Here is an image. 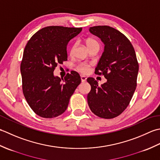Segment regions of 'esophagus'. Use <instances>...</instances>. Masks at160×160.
<instances>
[{
  "instance_id": "34e87169",
  "label": "esophagus",
  "mask_w": 160,
  "mask_h": 160,
  "mask_svg": "<svg viewBox=\"0 0 160 160\" xmlns=\"http://www.w3.org/2000/svg\"><path fill=\"white\" fill-rule=\"evenodd\" d=\"M86 79H87L86 77H85V76H81V82H86Z\"/></svg>"
}]
</instances>
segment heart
Wrapping results in <instances>:
<instances>
[{
    "label": "heart",
    "instance_id": "heart-1",
    "mask_svg": "<svg viewBox=\"0 0 160 160\" xmlns=\"http://www.w3.org/2000/svg\"><path fill=\"white\" fill-rule=\"evenodd\" d=\"M86 43L88 48H90V47H92V46H99V47L98 42H97L96 40H94V39H93V38H88L86 41ZM75 46H76V43H74L72 45V46L71 47L70 50V54H73ZM77 69H78V70L80 71L81 72L87 73L90 70V66L88 64H87L86 63H81L78 65Z\"/></svg>",
    "mask_w": 160,
    "mask_h": 160
}]
</instances>
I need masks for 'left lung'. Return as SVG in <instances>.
I'll list each match as a JSON object with an SVG mask.
<instances>
[{"label": "left lung", "instance_id": "8db88e82", "mask_svg": "<svg viewBox=\"0 0 160 160\" xmlns=\"http://www.w3.org/2000/svg\"><path fill=\"white\" fill-rule=\"evenodd\" d=\"M89 31L105 45L95 74H103L107 81L99 86L94 78H88L91 86L88 103L94 115L112 119L122 114L132 99L139 64L132 45L119 31L107 25L91 27Z\"/></svg>", "mask_w": 160, "mask_h": 160}]
</instances>
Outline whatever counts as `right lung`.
<instances>
[{
    "instance_id": "1",
    "label": "right lung",
    "mask_w": 160,
    "mask_h": 160,
    "mask_svg": "<svg viewBox=\"0 0 160 160\" xmlns=\"http://www.w3.org/2000/svg\"><path fill=\"white\" fill-rule=\"evenodd\" d=\"M81 30V28L49 26L35 33L26 45L21 63L22 92L38 116L53 118L63 114L81 83L75 71L64 79L53 72L57 65L68 60V42Z\"/></svg>"
}]
</instances>
